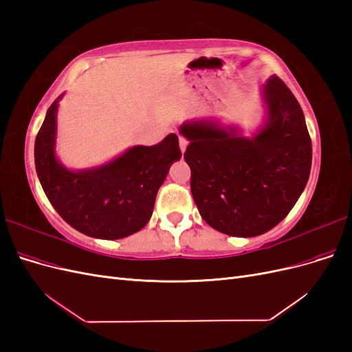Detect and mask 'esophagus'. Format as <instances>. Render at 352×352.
Listing matches in <instances>:
<instances>
[{
	"label": "esophagus",
	"instance_id": "obj_1",
	"mask_svg": "<svg viewBox=\"0 0 352 352\" xmlns=\"http://www.w3.org/2000/svg\"><path fill=\"white\" fill-rule=\"evenodd\" d=\"M179 146H180V151L182 153H185V150H186V146H188V141L185 140L184 136H180L179 138Z\"/></svg>",
	"mask_w": 352,
	"mask_h": 352
}]
</instances>
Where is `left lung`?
<instances>
[{
	"label": "left lung",
	"instance_id": "left-lung-1",
	"mask_svg": "<svg viewBox=\"0 0 352 352\" xmlns=\"http://www.w3.org/2000/svg\"><path fill=\"white\" fill-rule=\"evenodd\" d=\"M263 123L252 136L210 117L185 122L190 192L201 217L230 236L252 238L273 229L292 210L308 182L311 140L291 89L270 76L261 88Z\"/></svg>",
	"mask_w": 352,
	"mask_h": 352
}]
</instances>
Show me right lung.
<instances>
[{
	"mask_svg": "<svg viewBox=\"0 0 352 352\" xmlns=\"http://www.w3.org/2000/svg\"><path fill=\"white\" fill-rule=\"evenodd\" d=\"M51 104L35 140V167L52 207L72 228L98 239H120L151 219L168 168L182 157L175 133L153 146L135 145L97 167L72 170L56 154L57 111Z\"/></svg>",
	"mask_w": 352,
	"mask_h": 352,
	"instance_id": "1",
	"label": "right lung"
}]
</instances>
